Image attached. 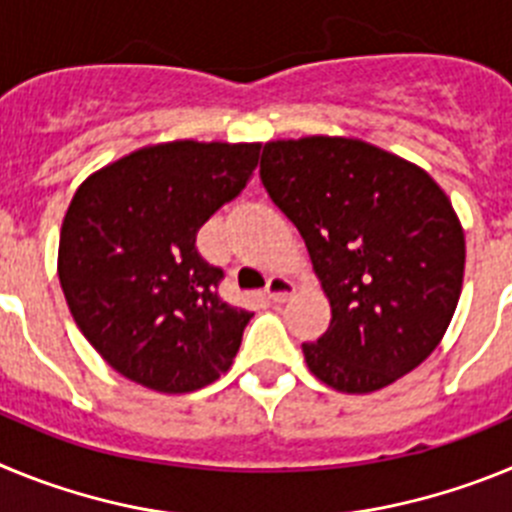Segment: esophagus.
Returning <instances> with one entry per match:
<instances>
[{
    "label": "esophagus",
    "instance_id": "obj_1",
    "mask_svg": "<svg viewBox=\"0 0 512 512\" xmlns=\"http://www.w3.org/2000/svg\"><path fill=\"white\" fill-rule=\"evenodd\" d=\"M266 295H269L271 302H287L289 297L295 295V284L289 282L287 277H271L269 284H266Z\"/></svg>",
    "mask_w": 512,
    "mask_h": 512
}]
</instances>
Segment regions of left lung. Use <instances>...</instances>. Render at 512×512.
<instances>
[{
	"mask_svg": "<svg viewBox=\"0 0 512 512\" xmlns=\"http://www.w3.org/2000/svg\"><path fill=\"white\" fill-rule=\"evenodd\" d=\"M259 174L330 300L328 330L302 343L310 372L366 395L423 364L454 318L467 256L443 189L395 153L328 135L271 140Z\"/></svg>",
	"mask_w": 512,
	"mask_h": 512,
	"instance_id": "8db88e82",
	"label": "left lung"
}]
</instances>
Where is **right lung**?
Returning <instances> with one entry per match:
<instances>
[{"mask_svg": "<svg viewBox=\"0 0 512 512\" xmlns=\"http://www.w3.org/2000/svg\"><path fill=\"white\" fill-rule=\"evenodd\" d=\"M259 143L174 140L104 166L61 225L58 279L79 330L148 390H202L233 364L251 312L220 300L197 233L243 192Z\"/></svg>", "mask_w": 512, "mask_h": 512, "instance_id": "1", "label": "right lung"}]
</instances>
